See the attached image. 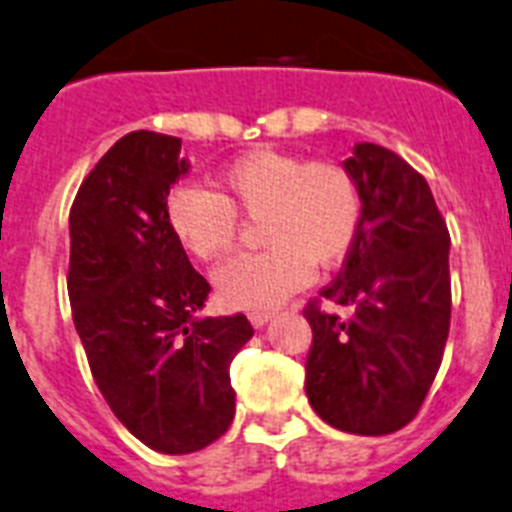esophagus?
<instances>
[{
    "label": "esophagus",
    "mask_w": 512,
    "mask_h": 512,
    "mask_svg": "<svg viewBox=\"0 0 512 512\" xmlns=\"http://www.w3.org/2000/svg\"><path fill=\"white\" fill-rule=\"evenodd\" d=\"M273 315L276 313H270V310H255V313H249V321H252V326H265Z\"/></svg>",
    "instance_id": "obj_1"
}]
</instances>
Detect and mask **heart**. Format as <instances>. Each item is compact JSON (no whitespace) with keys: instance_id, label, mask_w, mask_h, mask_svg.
Returning <instances> with one entry per match:
<instances>
[{"instance_id":"1","label":"heart","mask_w":512,"mask_h":512,"mask_svg":"<svg viewBox=\"0 0 512 512\" xmlns=\"http://www.w3.org/2000/svg\"><path fill=\"white\" fill-rule=\"evenodd\" d=\"M176 242L197 260L234 247L239 218L257 220L263 252L239 255L215 273L218 299L265 310L307 284L310 268H336L363 226V194L350 170L273 147L249 149L220 168L215 191L176 186L165 202Z\"/></svg>"}]
</instances>
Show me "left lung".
Returning <instances> with one entry per match:
<instances>
[{
	"label": "left lung",
	"mask_w": 512,
	"mask_h": 512,
	"mask_svg": "<svg viewBox=\"0 0 512 512\" xmlns=\"http://www.w3.org/2000/svg\"><path fill=\"white\" fill-rule=\"evenodd\" d=\"M344 168L363 194V226L339 276L305 307V392L334 429L381 436L413 421L442 365L450 231L426 178L392 149L355 144Z\"/></svg>",
	"instance_id": "obj_1"
}]
</instances>
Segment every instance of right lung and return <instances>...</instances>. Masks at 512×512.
I'll list each match as a JSON object with an SVG mask.
<instances>
[{"label": "right lung", "instance_id": "add662e5", "mask_svg": "<svg viewBox=\"0 0 512 512\" xmlns=\"http://www.w3.org/2000/svg\"><path fill=\"white\" fill-rule=\"evenodd\" d=\"M189 170L181 139L134 131L83 178L70 207L68 297L91 376L131 434L165 455L205 450L234 421L231 360L247 315L202 318L210 284L165 218Z\"/></svg>", "mask_w": 512, "mask_h": 512}]
</instances>
